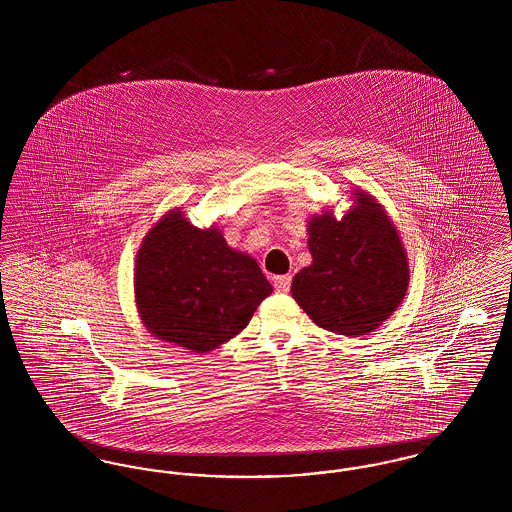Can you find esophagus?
Wrapping results in <instances>:
<instances>
[{
	"label": "esophagus",
	"mask_w": 512,
	"mask_h": 512,
	"mask_svg": "<svg viewBox=\"0 0 512 512\" xmlns=\"http://www.w3.org/2000/svg\"><path fill=\"white\" fill-rule=\"evenodd\" d=\"M274 288L278 292H288L290 286H292V276L290 274H280V276H274Z\"/></svg>",
	"instance_id": "34e87169"
}]
</instances>
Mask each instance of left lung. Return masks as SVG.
I'll return each mask as SVG.
<instances>
[{
	"instance_id": "obj_1",
	"label": "left lung",
	"mask_w": 512,
	"mask_h": 512,
	"mask_svg": "<svg viewBox=\"0 0 512 512\" xmlns=\"http://www.w3.org/2000/svg\"><path fill=\"white\" fill-rule=\"evenodd\" d=\"M351 209L307 220L313 263L292 282V297L328 332L366 336L391 317L409 288V259L388 211L361 188Z\"/></svg>"
}]
</instances>
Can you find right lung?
<instances>
[{"label":"right lung","mask_w":512,"mask_h":512,"mask_svg":"<svg viewBox=\"0 0 512 512\" xmlns=\"http://www.w3.org/2000/svg\"><path fill=\"white\" fill-rule=\"evenodd\" d=\"M272 286L257 261L226 244L219 226L180 207L157 220L136 253L134 301L149 334L194 353L238 336Z\"/></svg>","instance_id":"obj_1"}]
</instances>
